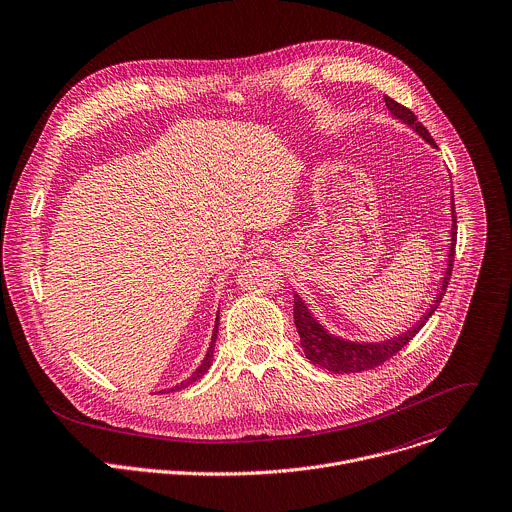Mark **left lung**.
Returning a JSON list of instances; mask_svg holds the SVG:
<instances>
[{
  "mask_svg": "<svg viewBox=\"0 0 512 512\" xmlns=\"http://www.w3.org/2000/svg\"><path fill=\"white\" fill-rule=\"evenodd\" d=\"M386 100V106L388 110L402 122H406L408 126H412L426 142H430L432 146H436L434 138L430 136V132L426 130V126L422 122H418L416 114L398 104L396 100H392L390 96H384ZM452 203V243H450V251H448V267L444 271V279H442V287H440V293L436 295L434 303L430 305V309L426 311L424 317H420V321L392 337V339H386V342H380V344H356V342H346V339L337 337V335H331L327 333L321 323L315 321V317L309 313L307 305L301 301V297L297 293H293V319H295V327H297V333H299V339H301V348H303V354L305 358L315 364V366H321L333 374H354V372H364V370H372L380 364H384L386 360H390L392 356H396L410 339L426 325V321L430 319V315L438 309L440 301H442V295L446 293V287H448V281H450V275H452V265H454V247H456V211H454V195L450 199Z\"/></svg>",
  "mask_w": 512,
  "mask_h": 512,
  "instance_id": "8db88e82",
  "label": "left lung"
}]
</instances>
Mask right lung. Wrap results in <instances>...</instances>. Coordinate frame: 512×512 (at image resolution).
<instances>
[{
  "label": "right lung",
  "mask_w": 512,
  "mask_h": 512,
  "mask_svg": "<svg viewBox=\"0 0 512 512\" xmlns=\"http://www.w3.org/2000/svg\"><path fill=\"white\" fill-rule=\"evenodd\" d=\"M217 331H219V315H217V323H215V331H213V337H211V348H209V352H207V356H205V360H203V364L193 372V376L189 378V380H185V382H181L179 386H175V388H170V392H177V390H183V388H187V386H191L193 382H197L199 378H203L205 376V372L211 368V364H213V350H215V342H217Z\"/></svg>",
  "instance_id": "add662e5"
}]
</instances>
